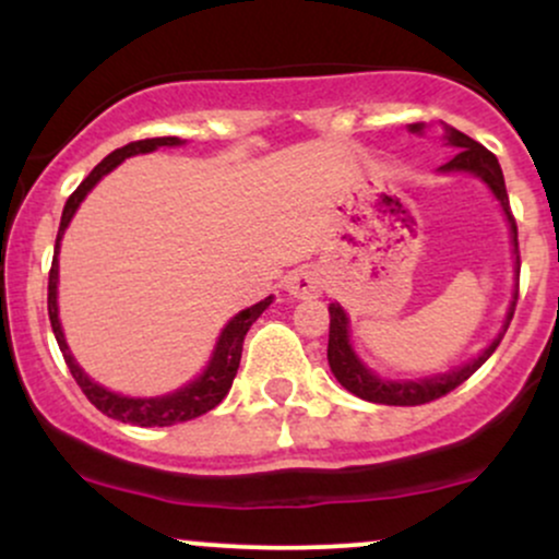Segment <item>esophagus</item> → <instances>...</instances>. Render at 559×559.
<instances>
[{
	"label": "esophagus",
	"instance_id": "34e87169",
	"mask_svg": "<svg viewBox=\"0 0 559 559\" xmlns=\"http://www.w3.org/2000/svg\"><path fill=\"white\" fill-rule=\"evenodd\" d=\"M286 292L297 299H310L318 297L320 288H323V278H320V271L312 265H299L294 267L292 273L286 275Z\"/></svg>",
	"mask_w": 559,
	"mask_h": 559
}]
</instances>
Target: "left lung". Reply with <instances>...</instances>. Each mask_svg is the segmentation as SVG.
<instances>
[{
	"label": "left lung",
	"mask_w": 559,
	"mask_h": 559,
	"mask_svg": "<svg viewBox=\"0 0 559 559\" xmlns=\"http://www.w3.org/2000/svg\"><path fill=\"white\" fill-rule=\"evenodd\" d=\"M413 131H420V126H413ZM444 136L449 144L457 146V155L449 159L441 170H471L491 186V191L497 194L499 202H502L507 221H510L512 243H515L518 275H521V249H518L515 215H512V210H510V197H507L504 176H502V168H499L497 157H493L484 144H478L476 139L465 136L463 131H457V128L444 126ZM515 305H518V292H515V299H512V305H510V312H507V323H504L502 333L493 338L489 349H486L478 360L467 362V365H463V368L452 370V373L423 378V381H404V383L381 381V378H376L360 360H357L355 352H352V346H349V331H346L344 310L338 305H331L329 307V312H331L329 365H331L333 376L338 378V383H342L346 391H352L355 396H360V400H368L376 404H391V407H415V404H428V402L439 400V396L449 394V391L457 389L460 383H465L467 378L476 373L480 365L489 360V357L493 355V349H497L499 342H502V336L507 333V325H510L512 316H515Z\"/></svg>",
	"instance_id": "left-lung-1"
}]
</instances>
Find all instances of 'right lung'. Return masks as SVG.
I'll return each instance as SVG.
<instances>
[{
    "label": "right lung",
    "mask_w": 559,
    "mask_h": 559,
    "mask_svg": "<svg viewBox=\"0 0 559 559\" xmlns=\"http://www.w3.org/2000/svg\"><path fill=\"white\" fill-rule=\"evenodd\" d=\"M181 144V139L176 136H157V139H141V141H131V144L120 146L115 150L112 155H107L102 159L96 168L83 178L79 189L68 197L66 210H62V221H60V230H57V241H55V258H52V267H49V294H47V307H49V323H52L55 338L60 344L62 357H66V365L70 368V376L75 378L86 400L94 404L99 413H105L107 418H115L120 423H131V426H141V428H152V426H176V423H186L194 420L199 415L210 413V409L217 407L223 402V396L228 394L230 383H234L236 370H239L241 362V349H243V336L247 331L252 329V323L258 320L265 307L271 305L273 297L258 301L254 307H247V310L239 312L230 323L223 329L221 342H217V349L213 355V362L210 368L204 370L202 376L197 378L194 383L183 386L181 391L168 396H157V400H128V396L112 394V391L96 386L94 381H88V376L75 365L73 357H70V349L66 344V336H62L60 320H57V252H60V239L66 234L70 217H73L79 204L83 202V197L92 191V186L99 181L102 176H107L115 165L123 163L126 157L131 155H141V152H152L157 146H176Z\"/></svg>",
    "instance_id": "right-lung-1"
}]
</instances>
